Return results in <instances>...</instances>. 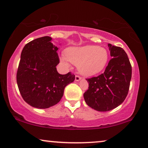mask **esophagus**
Here are the masks:
<instances>
[{
  "label": "esophagus",
  "mask_w": 148,
  "mask_h": 148,
  "mask_svg": "<svg viewBox=\"0 0 148 148\" xmlns=\"http://www.w3.org/2000/svg\"><path fill=\"white\" fill-rule=\"evenodd\" d=\"M80 79H81V77L80 76H78V75H76V76H75V80L79 81L80 80Z\"/></svg>",
  "instance_id": "1"
}]
</instances>
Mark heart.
<instances>
[{"label": "heart", "instance_id": "1", "mask_svg": "<svg viewBox=\"0 0 148 148\" xmlns=\"http://www.w3.org/2000/svg\"><path fill=\"white\" fill-rule=\"evenodd\" d=\"M62 61L66 64L70 62L78 66L80 72L85 76H91L101 72L107 65L109 53L105 47L87 45L70 47L66 49Z\"/></svg>", "mask_w": 148, "mask_h": 148}]
</instances>
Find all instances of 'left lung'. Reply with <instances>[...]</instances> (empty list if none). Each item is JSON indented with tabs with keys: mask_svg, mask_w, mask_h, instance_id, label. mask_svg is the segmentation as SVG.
Here are the masks:
<instances>
[{
	"mask_svg": "<svg viewBox=\"0 0 148 148\" xmlns=\"http://www.w3.org/2000/svg\"><path fill=\"white\" fill-rule=\"evenodd\" d=\"M112 58L104 73L87 78L88 89L84 93L85 102L98 111H109L117 107L128 94L132 69L124 49L109 43Z\"/></svg>",
	"mask_w": 148,
	"mask_h": 148,
	"instance_id": "obj_1",
	"label": "left lung"
}]
</instances>
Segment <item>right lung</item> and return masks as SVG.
<instances>
[{
	"instance_id": "1",
	"label": "right lung",
	"mask_w": 148,
	"mask_h": 148,
	"mask_svg": "<svg viewBox=\"0 0 148 148\" xmlns=\"http://www.w3.org/2000/svg\"><path fill=\"white\" fill-rule=\"evenodd\" d=\"M51 39L45 36L27 43L16 72V82L23 99L37 109H47L59 103L65 87L75 79L71 72H58V48Z\"/></svg>"
}]
</instances>
